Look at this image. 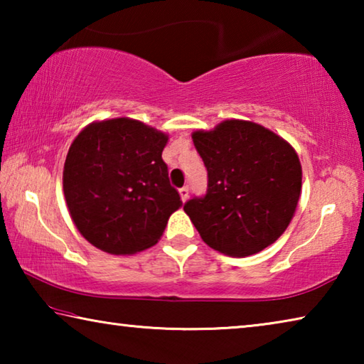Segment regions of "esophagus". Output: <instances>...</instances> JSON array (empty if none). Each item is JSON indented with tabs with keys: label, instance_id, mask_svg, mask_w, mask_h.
Returning <instances> with one entry per match:
<instances>
[{
	"label": "esophagus",
	"instance_id": "1",
	"mask_svg": "<svg viewBox=\"0 0 364 364\" xmlns=\"http://www.w3.org/2000/svg\"><path fill=\"white\" fill-rule=\"evenodd\" d=\"M180 196H181V200L186 202L188 197H189V189H188L186 186L181 188V189H180Z\"/></svg>",
	"mask_w": 364,
	"mask_h": 364
}]
</instances>
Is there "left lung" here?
<instances>
[{"label":"left lung","mask_w":364,"mask_h":364,"mask_svg":"<svg viewBox=\"0 0 364 364\" xmlns=\"http://www.w3.org/2000/svg\"><path fill=\"white\" fill-rule=\"evenodd\" d=\"M208 188L184 212L208 247L249 257L278 241L297 208L301 165L294 147L255 122L223 120L193 133Z\"/></svg>","instance_id":"obj_1"}]
</instances>
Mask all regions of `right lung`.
Returning <instances> with one entry per match:
<instances>
[{
    "label": "right lung",
    "mask_w": 364,
    "mask_h": 364,
    "mask_svg": "<svg viewBox=\"0 0 364 364\" xmlns=\"http://www.w3.org/2000/svg\"><path fill=\"white\" fill-rule=\"evenodd\" d=\"M168 134L120 117L90 123L67 152L63 184L80 234L102 252L133 255L157 244L183 205L162 151Z\"/></svg>",
    "instance_id": "obj_1"
}]
</instances>
